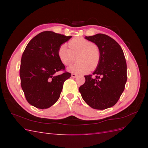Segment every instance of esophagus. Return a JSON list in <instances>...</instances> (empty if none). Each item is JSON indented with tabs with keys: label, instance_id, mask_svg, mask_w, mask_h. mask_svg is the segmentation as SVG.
Here are the masks:
<instances>
[{
	"label": "esophagus",
	"instance_id": "obj_1",
	"mask_svg": "<svg viewBox=\"0 0 148 148\" xmlns=\"http://www.w3.org/2000/svg\"><path fill=\"white\" fill-rule=\"evenodd\" d=\"M78 76V75H77V74H75V73H71V77H73V78H76Z\"/></svg>",
	"mask_w": 148,
	"mask_h": 148
}]
</instances>
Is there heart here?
<instances>
[{
	"label": "heart",
	"instance_id": "heart-1",
	"mask_svg": "<svg viewBox=\"0 0 148 148\" xmlns=\"http://www.w3.org/2000/svg\"><path fill=\"white\" fill-rule=\"evenodd\" d=\"M70 49L65 44H62L57 51L58 57L65 65L69 66L76 60L77 63L67 69L70 72L75 74H86L90 70H95L101 60L99 47L93 42L83 38H77L69 42Z\"/></svg>",
	"mask_w": 148,
	"mask_h": 148
}]
</instances>
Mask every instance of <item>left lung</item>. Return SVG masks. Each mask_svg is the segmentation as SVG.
<instances>
[{"mask_svg":"<svg viewBox=\"0 0 148 148\" xmlns=\"http://www.w3.org/2000/svg\"><path fill=\"white\" fill-rule=\"evenodd\" d=\"M85 39L96 44L101 52V60L92 75H86L79 88L83 100L91 107L104 110L114 106L124 91L127 80V63L123 52L114 39L97 34Z\"/></svg>","mask_w":148,"mask_h":148,"instance_id":"obj_1","label":"left lung"}]
</instances>
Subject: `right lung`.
Segmentation results:
<instances>
[{
	"label": "right lung",
	"instance_id": "1",
	"mask_svg": "<svg viewBox=\"0 0 148 148\" xmlns=\"http://www.w3.org/2000/svg\"><path fill=\"white\" fill-rule=\"evenodd\" d=\"M71 38L43 31L31 39L25 49L20 69L21 86L26 100L36 108L47 109L54 104L64 82L71 77L66 71L56 75L65 69L58 57V49Z\"/></svg>",
	"mask_w": 148,
	"mask_h": 148
}]
</instances>
